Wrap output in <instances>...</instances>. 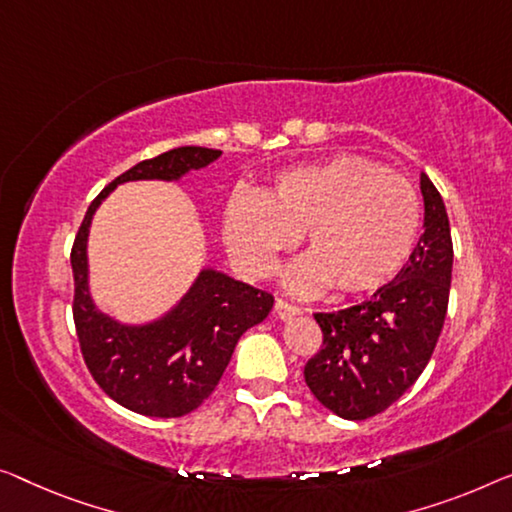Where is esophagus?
Segmentation results:
<instances>
[{
    "label": "esophagus",
    "instance_id": "34e87169",
    "mask_svg": "<svg viewBox=\"0 0 512 512\" xmlns=\"http://www.w3.org/2000/svg\"><path fill=\"white\" fill-rule=\"evenodd\" d=\"M273 312H276V317H278V319H292V317L299 315L301 308H296V305H292V303H287V301L278 299V301H276V305H273Z\"/></svg>",
    "mask_w": 512,
    "mask_h": 512
}]
</instances>
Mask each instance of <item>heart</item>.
Segmentation results:
<instances>
[{"instance_id":"1","label":"heart","mask_w":512,"mask_h":512,"mask_svg":"<svg viewBox=\"0 0 512 512\" xmlns=\"http://www.w3.org/2000/svg\"><path fill=\"white\" fill-rule=\"evenodd\" d=\"M421 202L411 183L368 158L342 154L289 170L262 195L236 193L225 209V243L250 276H264L303 234L289 271L301 294L333 285L340 294L386 287L414 253Z\"/></svg>"}]
</instances>
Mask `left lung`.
<instances>
[{
  "mask_svg": "<svg viewBox=\"0 0 512 512\" xmlns=\"http://www.w3.org/2000/svg\"><path fill=\"white\" fill-rule=\"evenodd\" d=\"M423 234L409 262L368 301L315 312L322 349L305 363L312 395L347 421H365L400 400L421 377L444 329L453 241L439 190L421 174Z\"/></svg>",
  "mask_w": 512,
  "mask_h": 512,
  "instance_id": "8db88e82",
  "label": "left lung"
}]
</instances>
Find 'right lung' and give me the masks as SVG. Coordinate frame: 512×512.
<instances>
[{"mask_svg": "<svg viewBox=\"0 0 512 512\" xmlns=\"http://www.w3.org/2000/svg\"><path fill=\"white\" fill-rule=\"evenodd\" d=\"M220 154L223 151L207 147H179L142 160L101 190L75 236L73 319L82 358L96 384L135 414L177 418L200 407L218 386L241 335L271 312L273 296L227 273L204 269L167 315L142 326L119 324L103 315L89 294L91 218L119 183L177 181L190 170L207 167Z\"/></svg>", "mask_w": 512, "mask_h": 512, "instance_id": "right-lung-1", "label": "right lung"}]
</instances>
